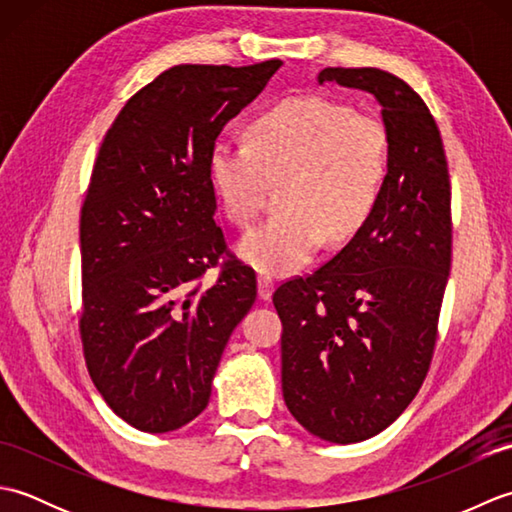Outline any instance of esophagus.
Segmentation results:
<instances>
[{
	"label": "esophagus",
	"mask_w": 512,
	"mask_h": 512,
	"mask_svg": "<svg viewBox=\"0 0 512 512\" xmlns=\"http://www.w3.org/2000/svg\"><path fill=\"white\" fill-rule=\"evenodd\" d=\"M273 292H275L273 279H270V277H259L257 279V295H259V299L268 301L270 297H273Z\"/></svg>",
	"instance_id": "1"
}]
</instances>
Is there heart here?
<instances>
[{"label": "heart", "instance_id": "b5f03b06", "mask_svg": "<svg viewBox=\"0 0 512 512\" xmlns=\"http://www.w3.org/2000/svg\"><path fill=\"white\" fill-rule=\"evenodd\" d=\"M206 171L237 226L262 211L268 182H284V211L237 246L248 266L284 277L310 262L325 235L343 242L374 213L387 176V129L347 103L290 96L248 123L246 145L215 143Z\"/></svg>", "mask_w": 512, "mask_h": 512}]
</instances>
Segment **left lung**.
<instances>
[{"mask_svg":"<svg viewBox=\"0 0 512 512\" xmlns=\"http://www.w3.org/2000/svg\"><path fill=\"white\" fill-rule=\"evenodd\" d=\"M319 85L372 94L387 129V176L374 213L328 264L281 284V389L325 442L387 429L418 394L436 347L451 270V184L429 107L378 68H325Z\"/></svg>","mask_w":512,"mask_h":512,"instance_id":"1","label":"left lung"}]
</instances>
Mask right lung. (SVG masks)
<instances>
[{
	"instance_id": "add662e5",
	"label": "right lung",
	"mask_w": 512,
	"mask_h": 512,
	"mask_svg": "<svg viewBox=\"0 0 512 512\" xmlns=\"http://www.w3.org/2000/svg\"><path fill=\"white\" fill-rule=\"evenodd\" d=\"M279 59L244 68L173 65L136 92L105 134L81 209L85 363L107 405L167 433L209 405L213 376L257 279L224 253L209 151L266 88Z\"/></svg>"
}]
</instances>
